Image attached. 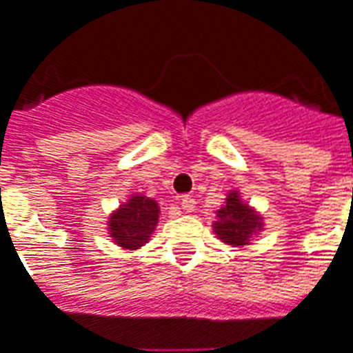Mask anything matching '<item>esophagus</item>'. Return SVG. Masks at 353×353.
<instances>
[{
  "label": "esophagus",
  "instance_id": "obj_1",
  "mask_svg": "<svg viewBox=\"0 0 353 353\" xmlns=\"http://www.w3.org/2000/svg\"><path fill=\"white\" fill-rule=\"evenodd\" d=\"M180 205H182V210L186 212H192L195 210V199L192 197V195H180Z\"/></svg>",
  "mask_w": 353,
  "mask_h": 353
}]
</instances>
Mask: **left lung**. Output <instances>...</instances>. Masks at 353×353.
<instances>
[{"mask_svg":"<svg viewBox=\"0 0 353 353\" xmlns=\"http://www.w3.org/2000/svg\"><path fill=\"white\" fill-rule=\"evenodd\" d=\"M261 229V217L256 216L255 210L243 205L238 192H230L221 210H217V221L214 223V232L219 236V240L234 248L245 245L251 234Z\"/></svg>","mask_w":353,"mask_h":353,"instance_id":"obj_1","label":"left lung"}]
</instances>
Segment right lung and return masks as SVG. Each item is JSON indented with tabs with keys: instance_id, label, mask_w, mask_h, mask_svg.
<instances>
[{
	"instance_id": "right-lung-1",
	"label": "right lung",
	"mask_w": 353,
	"mask_h": 353,
	"mask_svg": "<svg viewBox=\"0 0 353 353\" xmlns=\"http://www.w3.org/2000/svg\"><path fill=\"white\" fill-rule=\"evenodd\" d=\"M160 206L150 197L136 195L110 217V234L124 249H139L148 242L156 223Z\"/></svg>"
}]
</instances>
